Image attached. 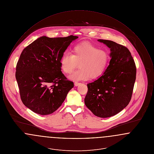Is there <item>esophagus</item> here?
<instances>
[{"label":"esophagus","instance_id":"34e87169","mask_svg":"<svg viewBox=\"0 0 154 154\" xmlns=\"http://www.w3.org/2000/svg\"><path fill=\"white\" fill-rule=\"evenodd\" d=\"M80 84V82H77V81H75L74 82V85H75V86H78V85H79Z\"/></svg>","mask_w":154,"mask_h":154}]
</instances>
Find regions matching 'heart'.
I'll return each instance as SVG.
<instances>
[{"label":"heart","instance_id":"b5f03b06","mask_svg":"<svg viewBox=\"0 0 154 154\" xmlns=\"http://www.w3.org/2000/svg\"><path fill=\"white\" fill-rule=\"evenodd\" d=\"M72 54L65 52L60 60V67L69 74L79 65L80 68L69 76L73 80H84L100 77L109 65L110 55L95 45L82 42L74 45Z\"/></svg>","mask_w":154,"mask_h":154}]
</instances>
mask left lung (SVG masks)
Instances as JSON below:
<instances>
[{
  "label": "left lung",
  "mask_w": 154,
  "mask_h": 154,
  "mask_svg": "<svg viewBox=\"0 0 154 154\" xmlns=\"http://www.w3.org/2000/svg\"><path fill=\"white\" fill-rule=\"evenodd\" d=\"M98 42L110 48L109 65L96 80L87 84L85 106L97 117L107 118L125 108L132 97L136 67L129 50L107 40Z\"/></svg>",
  "instance_id": "obj_1"
}]
</instances>
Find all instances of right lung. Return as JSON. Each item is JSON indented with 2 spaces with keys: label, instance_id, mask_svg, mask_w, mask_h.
Wrapping results in <instances>:
<instances>
[{
  "label": "right lung",
  "instance_id": "obj_1",
  "mask_svg": "<svg viewBox=\"0 0 154 154\" xmlns=\"http://www.w3.org/2000/svg\"><path fill=\"white\" fill-rule=\"evenodd\" d=\"M79 37L42 36L23 49L15 78L23 104L40 115L53 113L62 105L73 82L61 72L60 58Z\"/></svg>",
  "mask_w": 154,
  "mask_h": 154
}]
</instances>
